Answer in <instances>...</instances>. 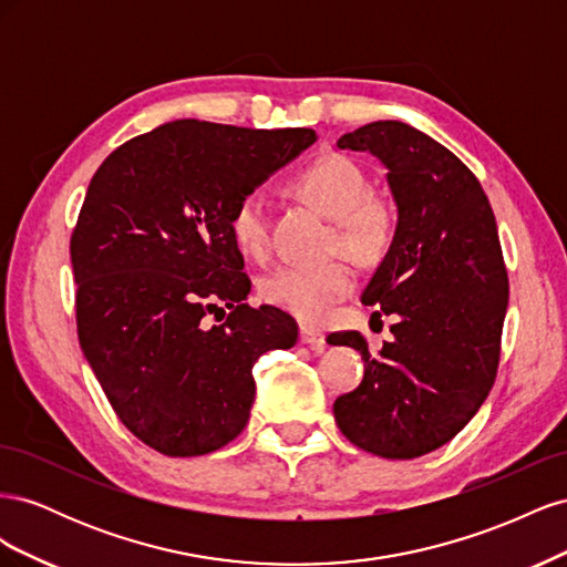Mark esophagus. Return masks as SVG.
Here are the masks:
<instances>
[{
    "label": "esophagus",
    "mask_w": 567,
    "mask_h": 567,
    "mask_svg": "<svg viewBox=\"0 0 567 567\" xmlns=\"http://www.w3.org/2000/svg\"><path fill=\"white\" fill-rule=\"evenodd\" d=\"M300 342L302 346H310L317 354L326 350V336L319 329H315V326H300Z\"/></svg>",
    "instance_id": "34e87169"
}]
</instances>
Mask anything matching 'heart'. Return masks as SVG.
Listing matches in <instances>:
<instances>
[{
    "mask_svg": "<svg viewBox=\"0 0 567 567\" xmlns=\"http://www.w3.org/2000/svg\"><path fill=\"white\" fill-rule=\"evenodd\" d=\"M290 188L333 219V250L346 252L359 265H371L390 248L394 213L388 200L373 194L369 175L352 158L321 153L290 179ZM229 229L241 252L265 260L271 246L267 196L255 188L238 198ZM352 288L354 274L346 262L284 265L262 279L260 296L302 321H319Z\"/></svg>",
    "mask_w": 567,
    "mask_h": 567,
    "instance_id": "heart-1",
    "label": "heart"
}]
</instances>
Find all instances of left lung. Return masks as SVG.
<instances>
[{
  "instance_id": "8db88e82",
  "label": "left lung",
  "mask_w": 567,
  "mask_h": 567,
  "mask_svg": "<svg viewBox=\"0 0 567 567\" xmlns=\"http://www.w3.org/2000/svg\"><path fill=\"white\" fill-rule=\"evenodd\" d=\"M338 148L388 167L398 227L362 293L394 319V340L371 352L359 331L333 336L367 367L336 400V423L359 450L416 458L463 431L494 385L508 305L499 234L477 177L416 127L379 120L342 134Z\"/></svg>"
}]
</instances>
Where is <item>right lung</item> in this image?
I'll use <instances>...</instances> for the list:
<instances>
[{"label":"right lung","mask_w":567,"mask_h":567,"mask_svg":"<svg viewBox=\"0 0 567 567\" xmlns=\"http://www.w3.org/2000/svg\"><path fill=\"white\" fill-rule=\"evenodd\" d=\"M315 142L307 127L173 120L94 173L71 236L78 338L117 419L151 450L225 447L250 419L257 359L296 346L293 317L246 302L229 221L238 198ZM221 301L233 312L208 327Z\"/></svg>","instance_id":"obj_1"}]
</instances>
